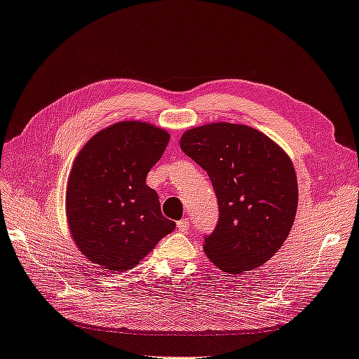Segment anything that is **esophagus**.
Masks as SVG:
<instances>
[{"instance_id": "34e87169", "label": "esophagus", "mask_w": 359, "mask_h": 359, "mask_svg": "<svg viewBox=\"0 0 359 359\" xmlns=\"http://www.w3.org/2000/svg\"><path fill=\"white\" fill-rule=\"evenodd\" d=\"M177 226L181 232H186L190 228V220L189 219H181V220L177 222Z\"/></svg>"}]
</instances>
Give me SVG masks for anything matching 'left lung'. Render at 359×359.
<instances>
[{
  "instance_id": "left-lung-1",
  "label": "left lung",
  "mask_w": 359,
  "mask_h": 359,
  "mask_svg": "<svg viewBox=\"0 0 359 359\" xmlns=\"http://www.w3.org/2000/svg\"><path fill=\"white\" fill-rule=\"evenodd\" d=\"M180 147L207 170L219 202L205 255L229 276L263 266L294 224L299 193L288 154L261 131L229 122L190 128Z\"/></svg>"
}]
</instances>
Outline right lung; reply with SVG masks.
Listing matches in <instances>:
<instances>
[{"mask_svg": "<svg viewBox=\"0 0 359 359\" xmlns=\"http://www.w3.org/2000/svg\"><path fill=\"white\" fill-rule=\"evenodd\" d=\"M169 140L156 125L122 121L96 133L75 157L66 186L67 226L93 264L130 270L175 229L147 184Z\"/></svg>", "mask_w": 359, "mask_h": 359, "instance_id": "1", "label": "right lung"}]
</instances>
